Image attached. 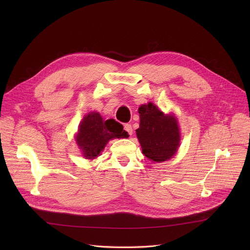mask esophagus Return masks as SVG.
Listing matches in <instances>:
<instances>
[{
	"instance_id": "34e87169",
	"label": "esophagus",
	"mask_w": 250,
	"mask_h": 250,
	"mask_svg": "<svg viewBox=\"0 0 250 250\" xmlns=\"http://www.w3.org/2000/svg\"><path fill=\"white\" fill-rule=\"evenodd\" d=\"M125 132H126L129 136L133 135V127H132V125H130L129 124L125 125Z\"/></svg>"
}]
</instances>
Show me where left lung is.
<instances>
[{
    "instance_id": "1",
    "label": "left lung",
    "mask_w": 250,
    "mask_h": 250,
    "mask_svg": "<svg viewBox=\"0 0 250 250\" xmlns=\"http://www.w3.org/2000/svg\"><path fill=\"white\" fill-rule=\"evenodd\" d=\"M140 127L136 129L142 152L153 162H164L175 155L180 133L177 118L165 114L153 103L141 105Z\"/></svg>"
}]
</instances>
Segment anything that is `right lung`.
Returning a JSON list of instances; mask_svg holds the SVG:
<instances>
[{
    "instance_id": "obj_1",
    "label": "right lung",
    "mask_w": 250,
    "mask_h": 250,
    "mask_svg": "<svg viewBox=\"0 0 250 250\" xmlns=\"http://www.w3.org/2000/svg\"><path fill=\"white\" fill-rule=\"evenodd\" d=\"M124 126L112 118L104 121L98 112H89L80 123L76 143L86 159H95L111 139L127 138Z\"/></svg>"
}]
</instances>
